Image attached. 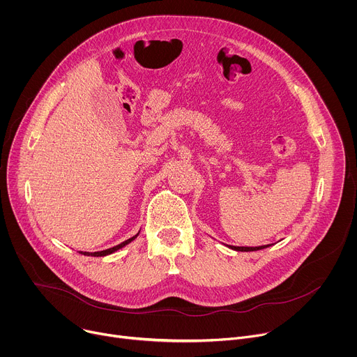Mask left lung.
Returning a JSON list of instances; mask_svg holds the SVG:
<instances>
[{
  "label": "left lung",
  "mask_w": 357,
  "mask_h": 357,
  "mask_svg": "<svg viewBox=\"0 0 357 357\" xmlns=\"http://www.w3.org/2000/svg\"><path fill=\"white\" fill-rule=\"evenodd\" d=\"M227 245V244H226ZM270 245H273V244H266V245H259V247H238V245H227L229 248H231V250H234V251H259V250H263V248H267V247H270Z\"/></svg>",
  "instance_id": "left-lung-1"
}]
</instances>
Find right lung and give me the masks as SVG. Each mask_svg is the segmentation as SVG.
<instances>
[{
    "instance_id": "obj_1",
    "label": "right lung",
    "mask_w": 357,
    "mask_h": 357,
    "mask_svg": "<svg viewBox=\"0 0 357 357\" xmlns=\"http://www.w3.org/2000/svg\"><path fill=\"white\" fill-rule=\"evenodd\" d=\"M138 234H139V231H138L135 236H132V237L127 238L126 241H123L121 244H117V245H114V247H112V248H107V250H103V251H94V252H89V251H79V252H80V254H83V256H91V257H105V256H109V254H113V252L119 251L120 248L126 247L127 244H130L132 240H135V238H137V236H138Z\"/></svg>"
}]
</instances>
